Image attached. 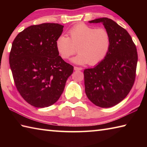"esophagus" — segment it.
<instances>
[{
  "mask_svg": "<svg viewBox=\"0 0 147 147\" xmlns=\"http://www.w3.org/2000/svg\"><path fill=\"white\" fill-rule=\"evenodd\" d=\"M74 69L75 71H82V67H76V66H74Z\"/></svg>",
  "mask_w": 147,
  "mask_h": 147,
  "instance_id": "obj_1",
  "label": "esophagus"
}]
</instances>
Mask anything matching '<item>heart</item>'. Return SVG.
Wrapping results in <instances>:
<instances>
[{"instance_id": "heart-1", "label": "heart", "mask_w": 147, "mask_h": 147, "mask_svg": "<svg viewBox=\"0 0 147 147\" xmlns=\"http://www.w3.org/2000/svg\"><path fill=\"white\" fill-rule=\"evenodd\" d=\"M69 36H59L56 41V48L63 59H68L79 54L73 59L78 64L95 65L105 58L111 47V36L108 30L80 24L68 32Z\"/></svg>"}]
</instances>
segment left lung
Wrapping results in <instances>:
<instances>
[{
    "instance_id": "obj_1",
    "label": "left lung",
    "mask_w": 147,
    "mask_h": 147,
    "mask_svg": "<svg viewBox=\"0 0 147 147\" xmlns=\"http://www.w3.org/2000/svg\"><path fill=\"white\" fill-rule=\"evenodd\" d=\"M89 22L102 23L110 34L111 47L97 65L84 70L86 94L96 106L109 108L123 100L132 88L138 52L130 35L113 20L103 17Z\"/></svg>"
}]
</instances>
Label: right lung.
Here are the masks:
<instances>
[{"label": "right lung", "mask_w": 147, "mask_h": 147, "mask_svg": "<svg viewBox=\"0 0 147 147\" xmlns=\"http://www.w3.org/2000/svg\"><path fill=\"white\" fill-rule=\"evenodd\" d=\"M63 28L58 23L32 25L12 43L9 61L16 88L24 100L36 108L55 103L73 72V66L59 56L56 48Z\"/></svg>", "instance_id": "obj_1"}]
</instances>
